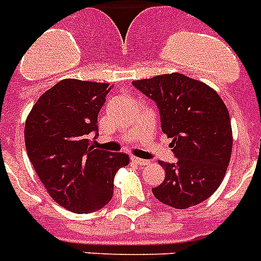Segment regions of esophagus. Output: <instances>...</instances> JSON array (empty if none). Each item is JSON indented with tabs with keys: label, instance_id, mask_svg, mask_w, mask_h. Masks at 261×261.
Returning a JSON list of instances; mask_svg holds the SVG:
<instances>
[{
	"label": "esophagus",
	"instance_id": "1",
	"mask_svg": "<svg viewBox=\"0 0 261 261\" xmlns=\"http://www.w3.org/2000/svg\"><path fill=\"white\" fill-rule=\"evenodd\" d=\"M131 162L135 165H139V166H145V165H149V161L142 160V158H138V156H131Z\"/></svg>",
	"mask_w": 261,
	"mask_h": 261
}]
</instances>
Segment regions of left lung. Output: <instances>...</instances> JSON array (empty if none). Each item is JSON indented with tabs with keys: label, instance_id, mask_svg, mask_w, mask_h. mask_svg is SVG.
<instances>
[{
	"label": "left lung",
	"instance_id": "obj_1",
	"mask_svg": "<svg viewBox=\"0 0 261 261\" xmlns=\"http://www.w3.org/2000/svg\"><path fill=\"white\" fill-rule=\"evenodd\" d=\"M135 88L155 101L161 126L175 164L160 161L164 182L152 188L162 204L175 209L194 206L219 189L232 155L229 112L220 95L205 83L182 73L134 80Z\"/></svg>",
	"mask_w": 261,
	"mask_h": 261
}]
</instances>
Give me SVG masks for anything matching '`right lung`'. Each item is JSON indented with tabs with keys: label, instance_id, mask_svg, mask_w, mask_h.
Returning a JSON list of instances; mask_svg holds the SVG:
<instances>
[{
	"label": "right lung",
	"instance_id": "add662e5",
	"mask_svg": "<svg viewBox=\"0 0 261 261\" xmlns=\"http://www.w3.org/2000/svg\"><path fill=\"white\" fill-rule=\"evenodd\" d=\"M109 83L64 79L45 91L25 122L27 152L49 196L73 213L101 209L112 198L114 178L130 158L95 149L97 115Z\"/></svg>",
	"mask_w": 261,
	"mask_h": 261
}]
</instances>
